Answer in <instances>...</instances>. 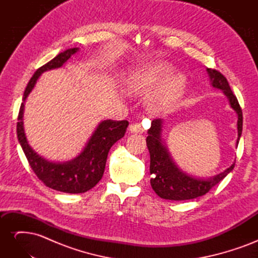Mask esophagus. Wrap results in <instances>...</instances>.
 I'll list each match as a JSON object with an SVG mask.
<instances>
[{"label": "esophagus", "instance_id": "1", "mask_svg": "<svg viewBox=\"0 0 258 258\" xmlns=\"http://www.w3.org/2000/svg\"><path fill=\"white\" fill-rule=\"evenodd\" d=\"M129 130L132 132V134H142L144 131V128L142 127L141 123L132 122L129 126Z\"/></svg>", "mask_w": 258, "mask_h": 258}]
</instances>
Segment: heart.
<instances>
[{
  "mask_svg": "<svg viewBox=\"0 0 258 258\" xmlns=\"http://www.w3.org/2000/svg\"><path fill=\"white\" fill-rule=\"evenodd\" d=\"M171 68L166 62L155 61L138 68L129 77L127 87L136 95H141L153 89L155 90L150 99V105L155 112L167 111L173 107L184 93L186 80L181 73H171Z\"/></svg>",
  "mask_w": 258,
  "mask_h": 258,
  "instance_id": "obj_1",
  "label": "heart"
}]
</instances>
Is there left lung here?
<instances>
[{
  "mask_svg": "<svg viewBox=\"0 0 258 258\" xmlns=\"http://www.w3.org/2000/svg\"><path fill=\"white\" fill-rule=\"evenodd\" d=\"M211 80V85L214 88L223 90L224 95L228 98L230 106L238 115V139L237 145L242 134V110L230 89V86L226 77L216 70L207 69ZM162 120L154 119L151 128L147 131L146 144L151 155L150 172L152 174L151 185L154 191L162 199L168 200H188L204 196L211 188L220 183L222 179L231 172L235 168V163L226 169L224 172L210 178H199L187 174L177 168L174 161L166 148L161 139Z\"/></svg>",
  "mask_w": 258,
  "mask_h": 258,
  "instance_id": "1",
  "label": "left lung"
}]
</instances>
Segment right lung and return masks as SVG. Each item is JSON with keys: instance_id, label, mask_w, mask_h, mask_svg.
Listing matches in <instances>:
<instances>
[{"instance_id": "right-lung-1", "label": "right lung", "mask_w": 258, "mask_h": 258, "mask_svg": "<svg viewBox=\"0 0 258 258\" xmlns=\"http://www.w3.org/2000/svg\"><path fill=\"white\" fill-rule=\"evenodd\" d=\"M77 51H79L77 47L67 49L37 69L23 93V102L20 106L17 122L18 141L34 173L49 188L69 194L85 192L98 184L103 176L110 148L124 136L129 124L127 120L107 119L101 121L83 152L76 158L66 162L46 160L31 148L23 130L22 118L25 101L34 88L42 73L62 67Z\"/></svg>"}]
</instances>
